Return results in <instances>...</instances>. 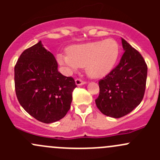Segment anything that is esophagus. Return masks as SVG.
<instances>
[{
	"instance_id": "esophagus-1",
	"label": "esophagus",
	"mask_w": 160,
	"mask_h": 160,
	"mask_svg": "<svg viewBox=\"0 0 160 160\" xmlns=\"http://www.w3.org/2000/svg\"><path fill=\"white\" fill-rule=\"evenodd\" d=\"M75 82H76V84H77V86H80V85H83L86 83V81H83V80H80V79H78V78L76 79Z\"/></svg>"
}]
</instances>
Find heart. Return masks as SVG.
Returning a JSON list of instances; mask_svg holds the SVG:
<instances>
[{
  "mask_svg": "<svg viewBox=\"0 0 160 160\" xmlns=\"http://www.w3.org/2000/svg\"><path fill=\"white\" fill-rule=\"evenodd\" d=\"M67 54L57 55V61L67 71H76L84 67L87 74L92 78H101L112 70L117 62L120 47L113 38L83 44L73 45L67 48Z\"/></svg>",
  "mask_w": 160,
  "mask_h": 160,
  "instance_id": "1",
  "label": "heart"
}]
</instances>
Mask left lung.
Wrapping results in <instances>:
<instances>
[{"instance_id":"8db88e82","label":"left lung","mask_w":160,"mask_h":160,"mask_svg":"<svg viewBox=\"0 0 160 160\" xmlns=\"http://www.w3.org/2000/svg\"><path fill=\"white\" fill-rule=\"evenodd\" d=\"M125 52L118 65L99 81L95 100L102 114L118 118L132 111L142 101L146 90L147 65L142 55L124 38Z\"/></svg>"}]
</instances>
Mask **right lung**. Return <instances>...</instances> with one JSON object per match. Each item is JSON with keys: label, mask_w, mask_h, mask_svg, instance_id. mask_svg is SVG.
<instances>
[{"label": "right lung", "mask_w": 160, "mask_h": 160, "mask_svg": "<svg viewBox=\"0 0 160 160\" xmlns=\"http://www.w3.org/2000/svg\"><path fill=\"white\" fill-rule=\"evenodd\" d=\"M14 87L22 107L38 121L49 124L67 114L77 85L72 77L58 71L54 56L39 41L18 59Z\"/></svg>", "instance_id": "1"}]
</instances>
